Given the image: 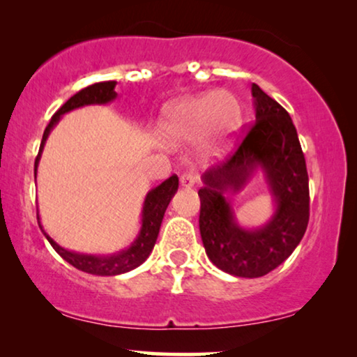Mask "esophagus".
I'll use <instances>...</instances> for the list:
<instances>
[{"mask_svg": "<svg viewBox=\"0 0 357 357\" xmlns=\"http://www.w3.org/2000/svg\"><path fill=\"white\" fill-rule=\"evenodd\" d=\"M195 182H197V178H195V175L192 172H185L180 175V185H182L183 188H193Z\"/></svg>", "mask_w": 357, "mask_h": 357, "instance_id": "obj_1", "label": "esophagus"}]
</instances>
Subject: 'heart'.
<instances>
[{"instance_id":"heart-1","label":"heart","mask_w":357,"mask_h":357,"mask_svg":"<svg viewBox=\"0 0 357 357\" xmlns=\"http://www.w3.org/2000/svg\"><path fill=\"white\" fill-rule=\"evenodd\" d=\"M242 126V109L232 92L219 89L169 102L158 120L160 143L178 148L198 141L204 159L216 160L231 149Z\"/></svg>"}]
</instances>
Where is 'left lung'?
I'll return each instance as SVG.
<instances>
[{
  "label": "left lung",
  "mask_w": 357,
  "mask_h": 357,
  "mask_svg": "<svg viewBox=\"0 0 357 357\" xmlns=\"http://www.w3.org/2000/svg\"><path fill=\"white\" fill-rule=\"evenodd\" d=\"M255 123L227 162L203 174L199 234L213 265L238 278H260L294 252L309 224V175L291 116L260 86L252 84ZM261 173L273 214L257 228L242 227L231 204Z\"/></svg>",
  "instance_id": "1"
}]
</instances>
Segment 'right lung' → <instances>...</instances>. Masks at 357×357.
Returning a JSON list of instances; mask_svg holds the SVG:
<instances>
[{
    "label": "right lung",
    "instance_id": "obj_1",
    "mask_svg": "<svg viewBox=\"0 0 357 357\" xmlns=\"http://www.w3.org/2000/svg\"><path fill=\"white\" fill-rule=\"evenodd\" d=\"M115 81H105V82H97V84H92L86 89H82L71 97V99L66 100V104L60 107V110L56 112L55 115L52 116L50 123L43 131V138L40 143V149H38V155L36 159V169H33V174H36L37 178V167L38 162H40L43 148H45V143L50 136L52 130L55 128L58 121L61 120V116L68 114V112L81 109V107L86 105H107L110 102L116 99L115 92ZM178 190V177L177 175H172L167 180H164L162 183L158 185L155 188H151L148 193H146L144 202H143V209H141V226L138 236L135 237V241L130 243L128 247L123 248V250L110 253V255H92V253H79L75 250H68V248L61 247L60 243H56L53 238L48 236L45 229L42 226L40 216H38L37 211V221L38 227L43 232V236L47 237V241L50 242V245L55 248V252L60 255L63 260L70 263L77 270L89 273V275L96 276H116L123 275V273H128L135 268H138L141 263L146 261V258L151 255L153 252L154 243L158 241L160 224H162L165 209H167L170 199L174 198V195L177 193Z\"/></svg>",
    "mask_w": 357,
    "mask_h": 357
}]
</instances>
